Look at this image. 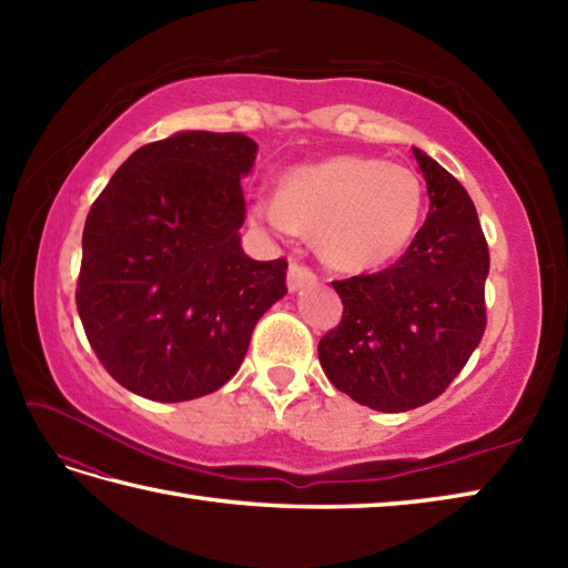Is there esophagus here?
I'll list each match as a JSON object with an SVG mask.
<instances>
[{"mask_svg":"<svg viewBox=\"0 0 568 568\" xmlns=\"http://www.w3.org/2000/svg\"><path fill=\"white\" fill-rule=\"evenodd\" d=\"M315 281H317L315 271L307 268L305 263L293 261L291 268H287V287H291V291H300V287H303V285H310V283H315Z\"/></svg>","mask_w":568,"mask_h":568,"instance_id":"1","label":"esophagus"}]
</instances>
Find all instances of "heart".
Returning <instances> with one entry per match:
<instances>
[{
  "mask_svg": "<svg viewBox=\"0 0 568 568\" xmlns=\"http://www.w3.org/2000/svg\"><path fill=\"white\" fill-rule=\"evenodd\" d=\"M425 187L405 165L371 155H334L300 165L281 197L253 202V220L281 236L320 232L322 256L342 271H371L400 256L413 241Z\"/></svg>",
  "mask_w": 568,
  "mask_h": 568,
  "instance_id": "heart-1",
  "label": "heart"
}]
</instances>
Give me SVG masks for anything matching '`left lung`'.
<instances>
[{
  "label": "left lung",
  "instance_id": "8db88e82",
  "mask_svg": "<svg viewBox=\"0 0 568 568\" xmlns=\"http://www.w3.org/2000/svg\"><path fill=\"white\" fill-rule=\"evenodd\" d=\"M413 153L427 220L390 268L332 283L344 315L317 346L334 388L381 413L439 397L486 332L490 256L474 202L437 161Z\"/></svg>",
  "mask_w": 568,
  "mask_h": 568
}]
</instances>
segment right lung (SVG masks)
<instances>
[{
  "label": "right lung",
  "mask_w": 568,
  "mask_h": 568,
  "mask_svg": "<svg viewBox=\"0 0 568 568\" xmlns=\"http://www.w3.org/2000/svg\"><path fill=\"white\" fill-rule=\"evenodd\" d=\"M256 151L234 131H180L131 153L94 200L75 300L92 352L126 390L159 403L220 390L287 293V261H253L239 239Z\"/></svg>",
  "instance_id": "right-lung-1"
}]
</instances>
